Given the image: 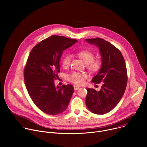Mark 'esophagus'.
Segmentation results:
<instances>
[{"label": "esophagus", "mask_w": 147, "mask_h": 147, "mask_svg": "<svg viewBox=\"0 0 147 147\" xmlns=\"http://www.w3.org/2000/svg\"><path fill=\"white\" fill-rule=\"evenodd\" d=\"M80 88V87H78V86H74V90H78Z\"/></svg>", "instance_id": "34e87169"}]
</instances>
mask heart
<instances>
[{"instance_id":"obj_1","label":"heart","mask_w":147,"mask_h":147,"mask_svg":"<svg viewBox=\"0 0 147 147\" xmlns=\"http://www.w3.org/2000/svg\"><path fill=\"white\" fill-rule=\"evenodd\" d=\"M78 57L81 59L84 63L87 66V68L92 72L99 71L101 67V61L99 59H94V55L88 51H81L77 53ZM71 57L70 55H66L62 59L61 63L63 67H66L70 65ZM86 75L83 73L74 72L68 76V80L75 84H81L84 81Z\"/></svg>"}]
</instances>
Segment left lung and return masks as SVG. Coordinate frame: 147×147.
Listing matches in <instances>:
<instances>
[{"instance_id": "left-lung-1", "label": "left lung", "mask_w": 147, "mask_h": 147, "mask_svg": "<svg viewBox=\"0 0 147 147\" xmlns=\"http://www.w3.org/2000/svg\"><path fill=\"white\" fill-rule=\"evenodd\" d=\"M86 40L98 47L101 56V67L92 81L103 82L99 91L87 88L86 106L93 113L104 115L116 107L125 92L127 84L126 66L120 51L109 42L100 38Z\"/></svg>"}]
</instances>
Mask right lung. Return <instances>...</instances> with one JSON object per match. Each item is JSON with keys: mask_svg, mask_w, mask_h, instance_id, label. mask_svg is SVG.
Returning <instances> with one entry per match:
<instances>
[{"mask_svg": "<svg viewBox=\"0 0 147 147\" xmlns=\"http://www.w3.org/2000/svg\"><path fill=\"white\" fill-rule=\"evenodd\" d=\"M78 40L53 35L42 40L31 50L24 69L27 91L35 105L43 112L56 115L68 107L74 92L72 85L55 87L60 60L65 50Z\"/></svg>", "mask_w": 147, "mask_h": 147, "instance_id": "obj_1", "label": "right lung"}]
</instances>
